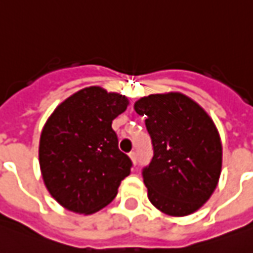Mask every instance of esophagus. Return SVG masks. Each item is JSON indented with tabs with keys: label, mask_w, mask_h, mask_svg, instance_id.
<instances>
[{
	"label": "esophagus",
	"mask_w": 253,
	"mask_h": 253,
	"mask_svg": "<svg viewBox=\"0 0 253 253\" xmlns=\"http://www.w3.org/2000/svg\"><path fill=\"white\" fill-rule=\"evenodd\" d=\"M129 157H130V160H132V163L135 164L136 165L137 163V156H136V153L135 151H132V153H129Z\"/></svg>",
	"instance_id": "esophagus-1"
}]
</instances>
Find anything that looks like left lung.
I'll return each mask as SVG.
<instances>
[{
    "mask_svg": "<svg viewBox=\"0 0 253 253\" xmlns=\"http://www.w3.org/2000/svg\"><path fill=\"white\" fill-rule=\"evenodd\" d=\"M146 117L153 158L142 170L150 203L167 215L186 216L207 203L222 168L216 126L182 93L150 95L135 103Z\"/></svg>",
    "mask_w": 253,
    "mask_h": 253,
    "instance_id": "obj_1",
    "label": "left lung"
}]
</instances>
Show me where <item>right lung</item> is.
I'll return each instance as SVG.
<instances>
[{
    "label": "right lung",
    "mask_w": 253,
    "mask_h": 253,
    "mask_svg": "<svg viewBox=\"0 0 253 253\" xmlns=\"http://www.w3.org/2000/svg\"><path fill=\"white\" fill-rule=\"evenodd\" d=\"M126 97L90 86L59 104L43 126L40 167L50 196L66 210L89 215L117 196L132 161L118 149L113 120Z\"/></svg>",
    "instance_id": "right-lung-1"
}]
</instances>
